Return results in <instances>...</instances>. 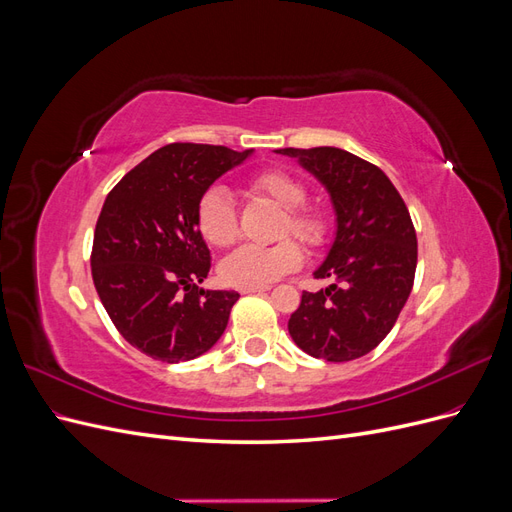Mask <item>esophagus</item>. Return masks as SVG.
I'll use <instances>...</instances> for the list:
<instances>
[{
    "mask_svg": "<svg viewBox=\"0 0 512 512\" xmlns=\"http://www.w3.org/2000/svg\"><path fill=\"white\" fill-rule=\"evenodd\" d=\"M269 290V286H256V288H241V292L243 294H262V292H267Z\"/></svg>",
    "mask_w": 512,
    "mask_h": 512,
    "instance_id": "1",
    "label": "esophagus"
}]
</instances>
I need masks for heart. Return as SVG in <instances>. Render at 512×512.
Wrapping results in <instances>:
<instances>
[{
	"mask_svg": "<svg viewBox=\"0 0 512 512\" xmlns=\"http://www.w3.org/2000/svg\"><path fill=\"white\" fill-rule=\"evenodd\" d=\"M252 190L286 211L282 237L292 232L301 241L318 245L327 235V222H324L322 215L301 209L307 200V190L294 177L282 173V170H267V173H260L252 179ZM196 224L200 235L211 245L224 247L237 239V211L228 190L215 185V188H209L200 196L196 207ZM301 262L303 250L294 241H282L269 247L241 245L222 258L220 277L228 286H269L282 280L284 275L297 271Z\"/></svg>",
	"mask_w": 512,
	"mask_h": 512,
	"instance_id": "b5f03b06",
	"label": "heart"
}]
</instances>
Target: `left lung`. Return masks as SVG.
Masks as SVG:
<instances>
[{
    "mask_svg": "<svg viewBox=\"0 0 512 512\" xmlns=\"http://www.w3.org/2000/svg\"><path fill=\"white\" fill-rule=\"evenodd\" d=\"M316 177L335 213V237L314 271L333 284L303 292L288 333L303 352L354 361L389 335L416 271V232L404 198L374 164L337 147L277 149Z\"/></svg>",
    "mask_w": 512,
    "mask_h": 512,
    "instance_id": "1",
    "label": "left lung"
}]
</instances>
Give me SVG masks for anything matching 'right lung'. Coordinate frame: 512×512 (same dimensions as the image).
<instances>
[{
    "mask_svg": "<svg viewBox=\"0 0 512 512\" xmlns=\"http://www.w3.org/2000/svg\"><path fill=\"white\" fill-rule=\"evenodd\" d=\"M252 153L166 145L134 166L104 200L91 275L117 331L151 359H196L226 329L239 292L200 288L211 262L196 207L215 181Z\"/></svg>",
    "mask_w": 512,
    "mask_h": 512,
    "instance_id": "right-lung-1",
    "label": "right lung"
}]
</instances>
